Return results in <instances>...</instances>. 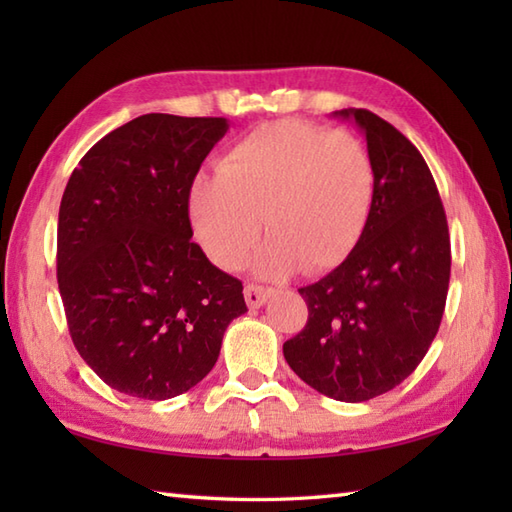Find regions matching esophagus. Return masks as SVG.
I'll use <instances>...</instances> for the list:
<instances>
[{"label": "esophagus", "instance_id": "1", "mask_svg": "<svg viewBox=\"0 0 512 512\" xmlns=\"http://www.w3.org/2000/svg\"><path fill=\"white\" fill-rule=\"evenodd\" d=\"M244 297H246V303H248L250 310L262 308L264 303L268 301V297H270V288L257 286V284H248V286L244 288Z\"/></svg>", "mask_w": 512, "mask_h": 512}]
</instances>
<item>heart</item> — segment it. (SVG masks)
I'll use <instances>...</instances> for the list:
<instances>
[{
  "label": "heart",
  "mask_w": 512,
  "mask_h": 512,
  "mask_svg": "<svg viewBox=\"0 0 512 512\" xmlns=\"http://www.w3.org/2000/svg\"><path fill=\"white\" fill-rule=\"evenodd\" d=\"M376 167L361 138L303 123H266L239 138L217 173L189 191L193 233L220 268L242 266L262 231L253 270L279 279L321 273L352 255L372 215Z\"/></svg>",
  "instance_id": "heart-1"
}]
</instances>
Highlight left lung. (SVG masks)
I'll use <instances>...</instances> for the list:
<instances>
[{
	"instance_id": "1",
	"label": "left lung",
	"mask_w": 512,
	"mask_h": 512,
	"mask_svg": "<svg viewBox=\"0 0 512 512\" xmlns=\"http://www.w3.org/2000/svg\"><path fill=\"white\" fill-rule=\"evenodd\" d=\"M361 129L376 200L345 262L299 295L308 323L284 343L303 383L341 402L400 385L436 339L451 277L447 215L427 162L394 125L367 110L334 112Z\"/></svg>"
}]
</instances>
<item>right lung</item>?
Masks as SVG:
<instances>
[{
    "label": "right lung",
    "instance_id": "add662e5",
    "mask_svg": "<svg viewBox=\"0 0 512 512\" xmlns=\"http://www.w3.org/2000/svg\"><path fill=\"white\" fill-rule=\"evenodd\" d=\"M226 118L145 114L101 138L72 171L57 231L70 336L121 394L167 400L211 372L242 281L191 242L189 191Z\"/></svg>",
    "mask_w": 512,
    "mask_h": 512
}]
</instances>
